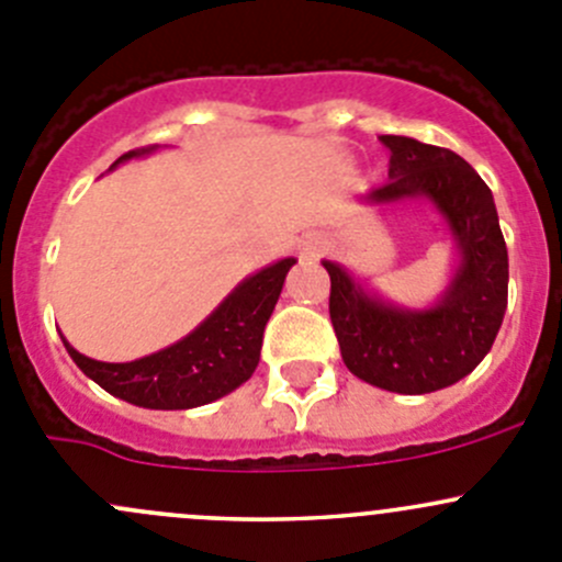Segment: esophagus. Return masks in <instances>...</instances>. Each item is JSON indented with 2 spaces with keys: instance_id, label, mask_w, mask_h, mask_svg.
<instances>
[{
  "instance_id": "1",
  "label": "esophagus",
  "mask_w": 562,
  "mask_h": 562,
  "mask_svg": "<svg viewBox=\"0 0 562 562\" xmlns=\"http://www.w3.org/2000/svg\"><path fill=\"white\" fill-rule=\"evenodd\" d=\"M321 252H323V241L317 239V236H307V239H304L302 245H299V255H302L304 260H313Z\"/></svg>"
}]
</instances>
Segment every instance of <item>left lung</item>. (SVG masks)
Segmentation results:
<instances>
[{
    "label": "left lung",
    "mask_w": 562,
    "mask_h": 562,
    "mask_svg": "<svg viewBox=\"0 0 562 562\" xmlns=\"http://www.w3.org/2000/svg\"><path fill=\"white\" fill-rule=\"evenodd\" d=\"M381 140L391 151L389 181L361 203L429 201L449 225L459 266L438 304L405 310L323 260L328 315L356 378L396 394H429L462 381L490 353L508 304V249L490 187L462 157L405 135Z\"/></svg>",
    "instance_id": "left-lung-1"
}]
</instances>
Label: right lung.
I'll return each mask as SVG.
<instances>
[{"instance_id": "add662e5", "label": "right lung", "mask_w": 562, "mask_h": 562, "mask_svg": "<svg viewBox=\"0 0 562 562\" xmlns=\"http://www.w3.org/2000/svg\"><path fill=\"white\" fill-rule=\"evenodd\" d=\"M157 146H144L119 157V162L149 155ZM296 258H282L255 271L228 293L195 331L144 359L108 364L78 353L65 337L67 353L108 394L151 411H187L209 405L249 381L260 359L263 328L280 299L282 282Z\"/></svg>"}]
</instances>
